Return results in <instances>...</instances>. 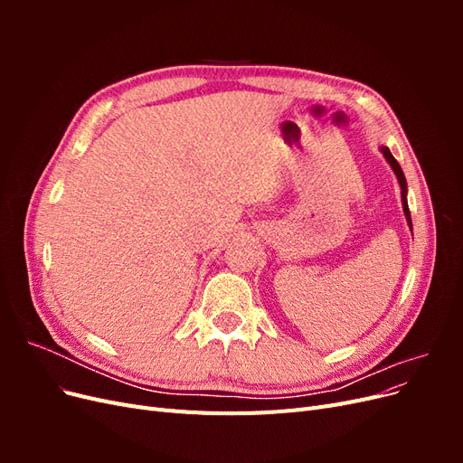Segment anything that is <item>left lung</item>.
<instances>
[{"label": "left lung", "instance_id": "left-lung-1", "mask_svg": "<svg viewBox=\"0 0 463 463\" xmlns=\"http://www.w3.org/2000/svg\"><path fill=\"white\" fill-rule=\"evenodd\" d=\"M381 152H383V156L386 158V162L390 164V167H392V170H394V174H396V177H398V184H400V189H402L403 214H405V220H408L410 230L413 232V228H411V214H410V206H408V181H405V175H403V172H402V167H400V164L396 162V158L392 156L390 148H388V146H381Z\"/></svg>", "mask_w": 463, "mask_h": 463}]
</instances>
